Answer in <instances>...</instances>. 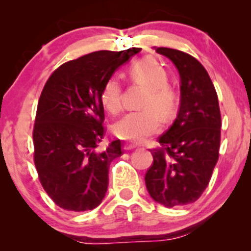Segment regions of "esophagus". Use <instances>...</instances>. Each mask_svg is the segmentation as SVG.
<instances>
[{
	"label": "esophagus",
	"mask_w": 251,
	"mask_h": 251,
	"mask_svg": "<svg viewBox=\"0 0 251 251\" xmlns=\"http://www.w3.org/2000/svg\"><path fill=\"white\" fill-rule=\"evenodd\" d=\"M137 148V146L134 145V144H125V145H124V150H126V151H129V150H133V149H135Z\"/></svg>",
	"instance_id": "1"
}]
</instances>
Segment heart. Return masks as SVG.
<instances>
[{"label":"heart","mask_w":251,"mask_h":251,"mask_svg":"<svg viewBox=\"0 0 251 251\" xmlns=\"http://www.w3.org/2000/svg\"><path fill=\"white\" fill-rule=\"evenodd\" d=\"M129 76L134 82L148 89L140 111L129 112L112 127L119 139L132 143H143L159 131L160 117L169 119L175 109V96L168 87V74L153 59H142L129 68ZM103 108L111 116H117L123 108L122 85L119 79L111 76L106 80L101 92Z\"/></svg>","instance_id":"1"}]
</instances>
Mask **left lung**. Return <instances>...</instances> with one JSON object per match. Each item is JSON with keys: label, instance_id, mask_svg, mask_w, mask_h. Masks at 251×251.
I'll return each mask as SVG.
<instances>
[{"label": "left lung", "instance_id": "left-lung-1", "mask_svg": "<svg viewBox=\"0 0 251 251\" xmlns=\"http://www.w3.org/2000/svg\"><path fill=\"white\" fill-rule=\"evenodd\" d=\"M180 75V107L175 123L152 149L145 175L150 196L166 208L194 203L208 188L220 155L218 97L203 65L184 51L159 47Z\"/></svg>", "mask_w": 251, "mask_h": 251}]
</instances>
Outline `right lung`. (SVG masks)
Returning a JSON list of instances; mask_svg holds the SVG:
<instances>
[{"label":"right lung","mask_w":251,"mask_h":251,"mask_svg":"<svg viewBox=\"0 0 251 251\" xmlns=\"http://www.w3.org/2000/svg\"><path fill=\"white\" fill-rule=\"evenodd\" d=\"M142 48L98 50L56 68L37 103L33 129L34 163L41 185L60 208H97L108 186V169L123 153L114 140L103 151L101 92L114 71Z\"/></svg>","instance_id":"add662e5"}]
</instances>
